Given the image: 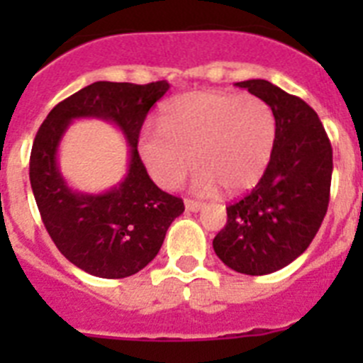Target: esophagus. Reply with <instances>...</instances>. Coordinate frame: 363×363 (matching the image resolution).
<instances>
[{"label": "esophagus", "instance_id": "esophagus-1", "mask_svg": "<svg viewBox=\"0 0 363 363\" xmlns=\"http://www.w3.org/2000/svg\"><path fill=\"white\" fill-rule=\"evenodd\" d=\"M185 209L192 211V213H196V211L203 209V203H201V201H196V200H191V198H187V200H185Z\"/></svg>", "mask_w": 363, "mask_h": 363}]
</instances>
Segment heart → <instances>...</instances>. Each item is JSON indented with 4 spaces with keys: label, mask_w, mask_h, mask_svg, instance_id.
<instances>
[{
    "label": "heart",
    "mask_w": 363,
    "mask_h": 363,
    "mask_svg": "<svg viewBox=\"0 0 363 363\" xmlns=\"http://www.w3.org/2000/svg\"><path fill=\"white\" fill-rule=\"evenodd\" d=\"M160 130H143L138 152L158 185L174 189L196 165L200 192L240 194L258 184L277 140V118L252 94L192 91L171 99L160 114Z\"/></svg>",
    "instance_id": "b5f03b06"
}]
</instances>
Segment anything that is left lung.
Here are the masks:
<instances>
[{
	"mask_svg": "<svg viewBox=\"0 0 363 363\" xmlns=\"http://www.w3.org/2000/svg\"><path fill=\"white\" fill-rule=\"evenodd\" d=\"M236 85L271 107L277 140L256 187L227 207V223L213 247L233 271L262 277L294 262L318 233L329 207L333 147L303 99L267 79Z\"/></svg>",
	"mask_w": 363,
	"mask_h": 363,
	"instance_id": "obj_1",
	"label": "left lung"
}]
</instances>
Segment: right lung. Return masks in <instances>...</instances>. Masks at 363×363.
<instances>
[{"mask_svg": "<svg viewBox=\"0 0 363 363\" xmlns=\"http://www.w3.org/2000/svg\"><path fill=\"white\" fill-rule=\"evenodd\" d=\"M167 91V82H96L60 101L34 138L28 174L45 229L70 264L92 277L127 278L142 271L185 211L182 198L154 184L138 154L143 121ZM76 117L116 123L131 145L128 176L104 195L74 193L57 169V145Z\"/></svg>", "mask_w": 363, "mask_h": 363, "instance_id": "add662e5", "label": "right lung"}]
</instances>
